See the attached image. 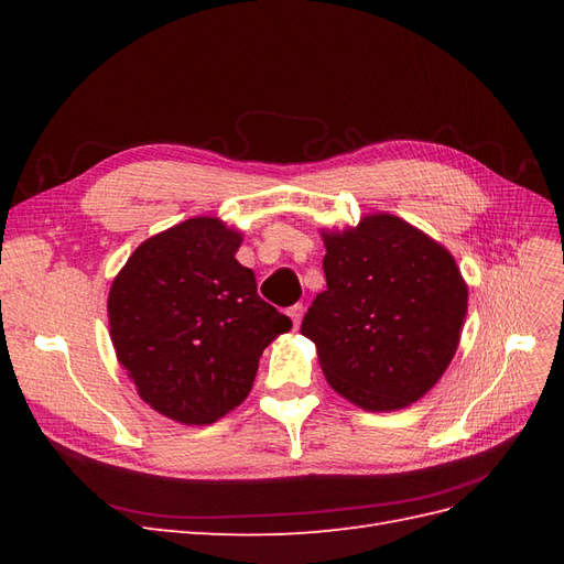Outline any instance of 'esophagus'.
Listing matches in <instances>:
<instances>
[{
    "label": "esophagus",
    "instance_id": "34e87169",
    "mask_svg": "<svg viewBox=\"0 0 564 564\" xmlns=\"http://www.w3.org/2000/svg\"><path fill=\"white\" fill-rule=\"evenodd\" d=\"M286 315L294 322V329H299L301 317H303V303H296V305H292V308H286Z\"/></svg>",
    "mask_w": 564,
    "mask_h": 564
}]
</instances>
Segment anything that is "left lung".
<instances>
[{"label": "left lung", "instance_id": "left-lung-1", "mask_svg": "<svg viewBox=\"0 0 564 564\" xmlns=\"http://www.w3.org/2000/svg\"><path fill=\"white\" fill-rule=\"evenodd\" d=\"M327 289L301 324L329 386L367 412L423 398L449 367L468 311L454 256L390 214L322 232Z\"/></svg>", "mask_w": 564, "mask_h": 564}]
</instances>
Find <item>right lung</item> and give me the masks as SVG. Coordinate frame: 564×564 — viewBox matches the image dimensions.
<instances>
[{"mask_svg":"<svg viewBox=\"0 0 564 564\" xmlns=\"http://www.w3.org/2000/svg\"><path fill=\"white\" fill-rule=\"evenodd\" d=\"M242 235L197 216L150 237L110 286L117 360L155 412L207 425L242 404L272 338L292 319L235 259Z\"/></svg>","mask_w":564,"mask_h":564,"instance_id":"1","label":"right lung"}]
</instances>
